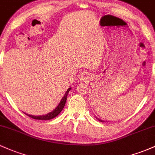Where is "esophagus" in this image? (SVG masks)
<instances>
[{
    "mask_svg": "<svg viewBox=\"0 0 155 155\" xmlns=\"http://www.w3.org/2000/svg\"><path fill=\"white\" fill-rule=\"evenodd\" d=\"M87 74L86 72L81 73V75H80V79H86Z\"/></svg>",
    "mask_w": 155,
    "mask_h": 155,
    "instance_id": "obj_1",
    "label": "esophagus"
}]
</instances>
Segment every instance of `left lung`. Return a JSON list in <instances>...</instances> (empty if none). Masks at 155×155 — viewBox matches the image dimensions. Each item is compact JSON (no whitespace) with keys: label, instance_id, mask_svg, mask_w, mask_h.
<instances>
[{"label":"left lung","instance_id":"left-lung-1","mask_svg":"<svg viewBox=\"0 0 155 155\" xmlns=\"http://www.w3.org/2000/svg\"><path fill=\"white\" fill-rule=\"evenodd\" d=\"M97 118V119H98V120H100V121H101V122H102V120H101V119H99V118Z\"/></svg>","mask_w":155,"mask_h":155}]
</instances>
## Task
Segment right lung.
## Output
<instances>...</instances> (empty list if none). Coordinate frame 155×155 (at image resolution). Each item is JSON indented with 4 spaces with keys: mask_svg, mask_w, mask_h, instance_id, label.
<instances>
[{
    "mask_svg": "<svg viewBox=\"0 0 155 155\" xmlns=\"http://www.w3.org/2000/svg\"><path fill=\"white\" fill-rule=\"evenodd\" d=\"M71 88L70 87L68 89V91H66L65 94L64 95V96L62 97V100H61V101L59 102V105L55 109H54V110H53L52 112H51V113L46 114V115H39V116H36V115H28V114L25 113V115H27L28 116L31 117V118H34V119H37V120H50V119H52L54 118H55V117H57V115H59V113H61V111H62V110H63L64 105H65V102H66V100H67V96H68V94L69 91H71Z\"/></svg>",
    "mask_w": 155,
    "mask_h": 155,
    "instance_id": "right-lung-1",
    "label": "right lung"
}]
</instances>
